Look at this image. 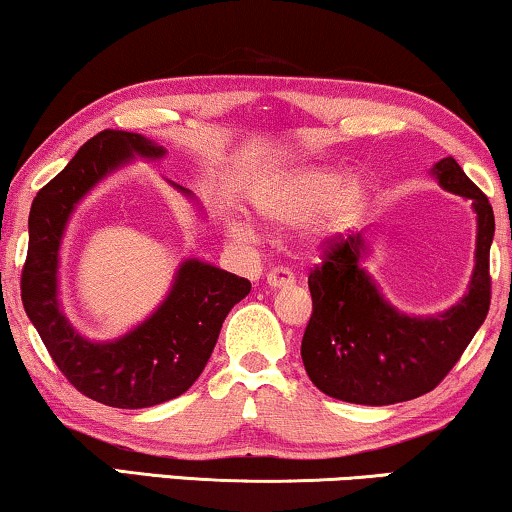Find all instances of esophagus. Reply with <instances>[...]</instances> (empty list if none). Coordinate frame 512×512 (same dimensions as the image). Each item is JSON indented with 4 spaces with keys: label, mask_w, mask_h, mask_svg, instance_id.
Returning a JSON list of instances; mask_svg holds the SVG:
<instances>
[{
    "label": "esophagus",
    "mask_w": 512,
    "mask_h": 512,
    "mask_svg": "<svg viewBox=\"0 0 512 512\" xmlns=\"http://www.w3.org/2000/svg\"><path fill=\"white\" fill-rule=\"evenodd\" d=\"M293 284V272L289 268H272L268 272V286L272 289H282V286Z\"/></svg>",
    "instance_id": "esophagus-1"
}]
</instances>
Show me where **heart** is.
<instances>
[{
	"mask_svg": "<svg viewBox=\"0 0 512 512\" xmlns=\"http://www.w3.org/2000/svg\"><path fill=\"white\" fill-rule=\"evenodd\" d=\"M370 184L363 177H345L331 167L305 165L282 172L254 191V207L263 219L298 223L310 219V240L328 242L345 235L366 214ZM235 237L254 240L256 230L247 221H233Z\"/></svg>",
	"mask_w": 512,
	"mask_h": 512,
	"instance_id": "heart-1",
	"label": "heart"
}]
</instances>
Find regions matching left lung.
<instances>
[{
    "label": "left lung",
    "mask_w": 512,
    "mask_h": 512,
    "mask_svg": "<svg viewBox=\"0 0 512 512\" xmlns=\"http://www.w3.org/2000/svg\"><path fill=\"white\" fill-rule=\"evenodd\" d=\"M433 174L445 191L471 200L478 214L468 293L436 317H408L382 298L361 268L366 254L361 235L324 242V258L307 277L312 317L300 356L312 384L326 396L359 405H391L429 394L461 359L487 317L492 300V205L454 158L433 165Z\"/></svg>",
    "instance_id": "left-lung-1"
}]
</instances>
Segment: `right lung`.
<instances>
[{
	"instance_id": "1",
	"label": "right lung",
	"mask_w": 512,
	"mask_h": 512,
	"mask_svg": "<svg viewBox=\"0 0 512 512\" xmlns=\"http://www.w3.org/2000/svg\"><path fill=\"white\" fill-rule=\"evenodd\" d=\"M135 156L163 158L165 149L137 132L102 130L37 193L20 296L30 321L74 389L111 408H151L177 398L198 380L219 340L223 319L249 296L244 277L202 263H181L172 291L144 324L111 342H90L60 310L58 263L65 226L79 200ZM181 193L188 191L177 186Z\"/></svg>"
}]
</instances>
